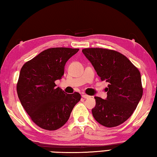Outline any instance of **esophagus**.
Listing matches in <instances>:
<instances>
[{
    "mask_svg": "<svg viewBox=\"0 0 157 157\" xmlns=\"http://www.w3.org/2000/svg\"><path fill=\"white\" fill-rule=\"evenodd\" d=\"M82 98H84V99H87V98H89L90 97H91V96H89V95H86V94H83L82 95Z\"/></svg>",
    "mask_w": 157,
    "mask_h": 157,
    "instance_id": "34e87169",
    "label": "esophagus"
}]
</instances>
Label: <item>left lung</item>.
<instances>
[{"mask_svg": "<svg viewBox=\"0 0 157 157\" xmlns=\"http://www.w3.org/2000/svg\"><path fill=\"white\" fill-rule=\"evenodd\" d=\"M102 81L109 83L106 100L95 96L92 114L98 123L113 127L126 121L136 109L143 95L141 77L128 58L115 50H82Z\"/></svg>", "mask_w": 157, "mask_h": 157, "instance_id": "obj_1", "label": "left lung"}]
</instances>
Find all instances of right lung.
<instances>
[{
	"instance_id": "1",
	"label": "right lung",
	"mask_w": 157,
	"mask_h": 157,
	"mask_svg": "<svg viewBox=\"0 0 157 157\" xmlns=\"http://www.w3.org/2000/svg\"><path fill=\"white\" fill-rule=\"evenodd\" d=\"M78 51L69 48H48L21 69L18 98L33 121L42 129L52 131L62 127L81 99L79 93L67 94L55 83L64 74L67 61Z\"/></svg>"
}]
</instances>
